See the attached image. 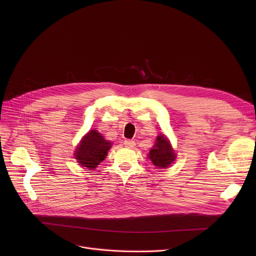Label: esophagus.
<instances>
[{
  "instance_id": "esophagus-1",
  "label": "esophagus",
  "mask_w": 256,
  "mask_h": 256,
  "mask_svg": "<svg viewBox=\"0 0 256 256\" xmlns=\"http://www.w3.org/2000/svg\"><path fill=\"white\" fill-rule=\"evenodd\" d=\"M124 144L126 147H128V148H132V147L135 146V142H134L132 140H126L124 142Z\"/></svg>"
}]
</instances>
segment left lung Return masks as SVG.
Here are the masks:
<instances>
[{"label":"left lung","mask_w":256,"mask_h":256,"mask_svg":"<svg viewBox=\"0 0 256 256\" xmlns=\"http://www.w3.org/2000/svg\"><path fill=\"white\" fill-rule=\"evenodd\" d=\"M152 164L158 168H166L176 158V154L171 148L170 143L165 136H158L156 143L148 154Z\"/></svg>","instance_id":"1"}]
</instances>
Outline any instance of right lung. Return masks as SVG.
<instances>
[{
  "label": "right lung",
  "instance_id": "right-lung-1",
  "mask_svg": "<svg viewBox=\"0 0 256 256\" xmlns=\"http://www.w3.org/2000/svg\"><path fill=\"white\" fill-rule=\"evenodd\" d=\"M111 142L106 141L98 130H92L83 138L76 150V158L83 167L94 169L104 160Z\"/></svg>",
  "mask_w": 256,
  "mask_h": 256
}]
</instances>
